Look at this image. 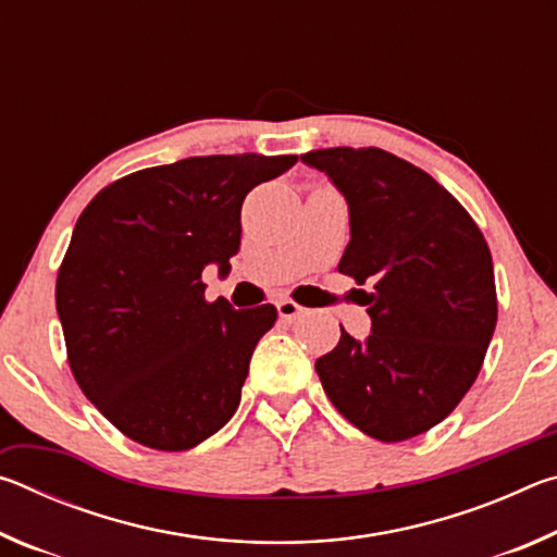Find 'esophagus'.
<instances>
[{"label": "esophagus", "instance_id": "esophagus-1", "mask_svg": "<svg viewBox=\"0 0 557 557\" xmlns=\"http://www.w3.org/2000/svg\"><path fill=\"white\" fill-rule=\"evenodd\" d=\"M305 312L307 309L305 307H299L297 301H292V299H280L277 301V314L282 317V319H299V317H305Z\"/></svg>", "mask_w": 557, "mask_h": 557}]
</instances>
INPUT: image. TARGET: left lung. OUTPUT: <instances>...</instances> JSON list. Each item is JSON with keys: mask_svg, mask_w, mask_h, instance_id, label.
<instances>
[{"mask_svg": "<svg viewBox=\"0 0 557 557\" xmlns=\"http://www.w3.org/2000/svg\"><path fill=\"white\" fill-rule=\"evenodd\" d=\"M348 203L338 272L363 292L371 334L344 332L317 358L329 400L381 442L435 428L476 381L496 329L492 252L461 203L428 172L383 149L301 154Z\"/></svg>", "mask_w": 557, "mask_h": 557, "instance_id": "obj_1", "label": "left lung"}]
</instances>
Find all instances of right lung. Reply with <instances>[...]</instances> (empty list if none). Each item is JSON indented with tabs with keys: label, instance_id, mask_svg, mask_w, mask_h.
<instances>
[{
	"label": "right lung",
	"instance_id": "right-lung-1",
	"mask_svg": "<svg viewBox=\"0 0 557 557\" xmlns=\"http://www.w3.org/2000/svg\"><path fill=\"white\" fill-rule=\"evenodd\" d=\"M295 154H213L117 178L88 203L55 280L71 371L139 445L184 451L233 418L272 305L206 301V265L228 275L250 188Z\"/></svg>",
	"mask_w": 557,
	"mask_h": 557
}]
</instances>
